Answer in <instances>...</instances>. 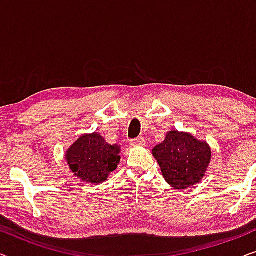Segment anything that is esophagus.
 <instances>
[{
	"label": "esophagus",
	"mask_w": 256,
	"mask_h": 256,
	"mask_svg": "<svg viewBox=\"0 0 256 256\" xmlns=\"http://www.w3.org/2000/svg\"><path fill=\"white\" fill-rule=\"evenodd\" d=\"M130 144H132V146H143V144H144V140H143L142 138H138L132 140V141H130Z\"/></svg>",
	"instance_id": "obj_1"
}]
</instances>
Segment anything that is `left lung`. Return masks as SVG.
I'll use <instances>...</instances> for the list:
<instances>
[{
	"mask_svg": "<svg viewBox=\"0 0 256 256\" xmlns=\"http://www.w3.org/2000/svg\"><path fill=\"white\" fill-rule=\"evenodd\" d=\"M152 155L160 164L163 178L176 188L184 190L204 178L211 163V146L186 132H166L162 143L154 146Z\"/></svg>",
	"mask_w": 256,
	"mask_h": 256,
	"instance_id": "8db88e82",
	"label": "left lung"
}]
</instances>
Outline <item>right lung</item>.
I'll return each instance as SVG.
<instances>
[{"mask_svg":"<svg viewBox=\"0 0 256 256\" xmlns=\"http://www.w3.org/2000/svg\"><path fill=\"white\" fill-rule=\"evenodd\" d=\"M121 146L110 144L99 132L82 134L65 152L68 166L85 183L101 184L116 169Z\"/></svg>","mask_w":256,"mask_h":256,"instance_id":"add662e5","label":"right lung"}]
</instances>
